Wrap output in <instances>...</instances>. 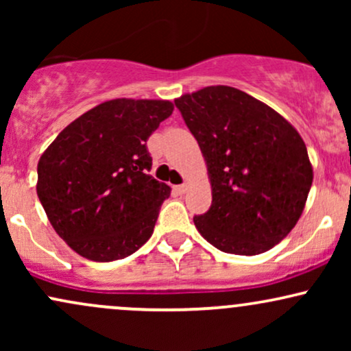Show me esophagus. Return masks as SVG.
I'll list each match as a JSON object with an SVG mask.
<instances>
[{
    "label": "esophagus",
    "mask_w": 351,
    "mask_h": 351,
    "mask_svg": "<svg viewBox=\"0 0 351 351\" xmlns=\"http://www.w3.org/2000/svg\"><path fill=\"white\" fill-rule=\"evenodd\" d=\"M173 189H175L178 195H184V193H186V189H188V184H178V186H175Z\"/></svg>",
    "instance_id": "34e87169"
}]
</instances>
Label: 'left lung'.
<instances>
[{
  "label": "left lung",
  "mask_w": 351,
  "mask_h": 351,
  "mask_svg": "<svg viewBox=\"0 0 351 351\" xmlns=\"http://www.w3.org/2000/svg\"><path fill=\"white\" fill-rule=\"evenodd\" d=\"M175 106L198 140L211 181V208L193 217L199 234L237 256L279 244L302 216L313 180L299 132L234 87H204Z\"/></svg>",
  "instance_id": "8db88e82"
}]
</instances>
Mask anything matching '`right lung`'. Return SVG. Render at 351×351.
I'll use <instances>...</instances> for the list:
<instances>
[{
  "mask_svg": "<svg viewBox=\"0 0 351 351\" xmlns=\"http://www.w3.org/2000/svg\"><path fill=\"white\" fill-rule=\"evenodd\" d=\"M173 108L170 100H107L67 125L41 155L38 198L79 256L110 263L150 239L171 188L148 175L147 140Z\"/></svg>",
  "mask_w": 351,
  "mask_h": 351,
  "instance_id": "right-lung-1",
  "label": "right lung"
}]
</instances>
